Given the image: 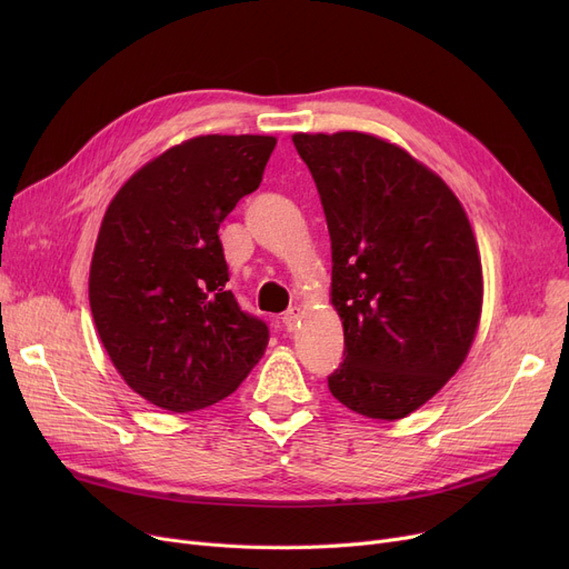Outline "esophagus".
I'll return each instance as SVG.
<instances>
[{"label": "esophagus", "instance_id": "34e87169", "mask_svg": "<svg viewBox=\"0 0 569 569\" xmlns=\"http://www.w3.org/2000/svg\"><path fill=\"white\" fill-rule=\"evenodd\" d=\"M281 322L286 325V330H288V332H292V330H295V327H297V322H300V309H297V307L288 309V311L283 313Z\"/></svg>", "mask_w": 569, "mask_h": 569}]
</instances>
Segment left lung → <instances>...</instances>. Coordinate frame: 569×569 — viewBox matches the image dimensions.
Listing matches in <instances>:
<instances>
[{
	"mask_svg": "<svg viewBox=\"0 0 569 569\" xmlns=\"http://www.w3.org/2000/svg\"><path fill=\"white\" fill-rule=\"evenodd\" d=\"M332 239L343 362L327 378L346 408L401 420L463 365L482 313V262L459 198L382 138L295 133Z\"/></svg>",
	"mask_w": 569,
	"mask_h": 569,
	"instance_id": "obj_1",
	"label": "left lung"
}]
</instances>
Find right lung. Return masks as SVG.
<instances>
[{
  "instance_id": "right-lung-1",
  "label": "right lung",
  "mask_w": 569,
  "mask_h": 569,
  "mask_svg": "<svg viewBox=\"0 0 569 569\" xmlns=\"http://www.w3.org/2000/svg\"><path fill=\"white\" fill-rule=\"evenodd\" d=\"M272 136H198L142 166L106 209L89 307L114 369L170 412L232 395L262 357L267 325L228 290L219 226L253 193Z\"/></svg>"
}]
</instances>
